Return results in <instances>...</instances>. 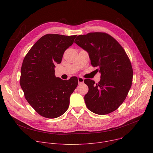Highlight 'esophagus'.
<instances>
[{
	"label": "esophagus",
	"instance_id": "34e87169",
	"mask_svg": "<svg viewBox=\"0 0 153 153\" xmlns=\"http://www.w3.org/2000/svg\"><path fill=\"white\" fill-rule=\"evenodd\" d=\"M83 80H84V79L82 78V77H78V82H79V83H83Z\"/></svg>",
	"mask_w": 153,
	"mask_h": 153
}]
</instances>
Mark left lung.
<instances>
[{"mask_svg":"<svg viewBox=\"0 0 153 153\" xmlns=\"http://www.w3.org/2000/svg\"><path fill=\"white\" fill-rule=\"evenodd\" d=\"M74 42L88 52L93 67H99L100 80L95 84L85 79L88 92L85 95L86 105L94 113L104 115L113 112L126 99L132 85L131 63L122 47L105 33L79 35Z\"/></svg>","mask_w":153,"mask_h":153,"instance_id":"obj_1","label":"left lung"}]
</instances>
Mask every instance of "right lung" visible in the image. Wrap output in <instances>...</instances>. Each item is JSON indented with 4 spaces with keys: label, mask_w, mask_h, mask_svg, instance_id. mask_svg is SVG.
<instances>
[{
    "label": "right lung",
    "mask_w": 153,
    "mask_h": 153,
    "mask_svg": "<svg viewBox=\"0 0 153 153\" xmlns=\"http://www.w3.org/2000/svg\"><path fill=\"white\" fill-rule=\"evenodd\" d=\"M76 36L46 34L34 43L24 59L20 86L27 102L43 117L57 118L68 110L78 80L76 77L65 80L56 77L54 68Z\"/></svg>",
    "instance_id": "add662e5"
}]
</instances>
